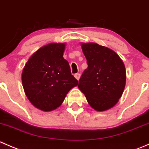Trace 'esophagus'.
I'll return each instance as SVG.
<instances>
[{
    "mask_svg": "<svg viewBox=\"0 0 149 149\" xmlns=\"http://www.w3.org/2000/svg\"><path fill=\"white\" fill-rule=\"evenodd\" d=\"M74 76H75V78H76V79H77V80H79V79H80L81 75H80V73H76V74L74 75Z\"/></svg>",
    "mask_w": 149,
    "mask_h": 149,
    "instance_id": "1",
    "label": "esophagus"
}]
</instances>
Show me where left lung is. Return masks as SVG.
<instances>
[{"instance_id":"left-lung-1","label":"left lung","mask_w":149,"mask_h":149,"mask_svg":"<svg viewBox=\"0 0 149 149\" xmlns=\"http://www.w3.org/2000/svg\"><path fill=\"white\" fill-rule=\"evenodd\" d=\"M81 47L88 67L82 73L78 87L93 109H110L118 103L124 91V63L116 52L106 47L82 43Z\"/></svg>"}]
</instances>
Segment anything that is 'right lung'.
<instances>
[{"mask_svg":"<svg viewBox=\"0 0 149 149\" xmlns=\"http://www.w3.org/2000/svg\"><path fill=\"white\" fill-rule=\"evenodd\" d=\"M65 44L51 43L34 52L23 69L24 90L30 102L48 112L61 106L78 81L63 58Z\"/></svg>","mask_w":149,"mask_h":149,"instance_id":"1","label":"right lung"}]
</instances>
